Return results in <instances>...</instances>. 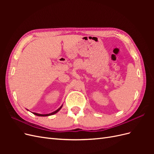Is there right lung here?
<instances>
[{
    "label": "right lung",
    "mask_w": 154,
    "mask_h": 154,
    "mask_svg": "<svg viewBox=\"0 0 154 154\" xmlns=\"http://www.w3.org/2000/svg\"><path fill=\"white\" fill-rule=\"evenodd\" d=\"M62 106H61L58 109H57V110L51 113V114H37V113H35V112H33V114H34L35 115H36V116H51V115H53V114H56L57 112H58L60 109H61Z\"/></svg>",
    "instance_id": "add662e5"
}]
</instances>
